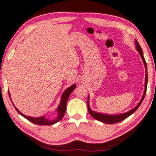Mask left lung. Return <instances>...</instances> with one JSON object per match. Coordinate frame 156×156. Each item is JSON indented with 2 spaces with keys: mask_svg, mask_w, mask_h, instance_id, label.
I'll use <instances>...</instances> for the list:
<instances>
[{
  "mask_svg": "<svg viewBox=\"0 0 156 156\" xmlns=\"http://www.w3.org/2000/svg\"><path fill=\"white\" fill-rule=\"evenodd\" d=\"M135 44L136 46V50L138 51L139 54H140L141 56V58H142L143 63H144L145 65V90H144V92H143V97L141 98V100L140 102H139L138 104H137L136 106L134 108H133L132 110L127 111V112H125V113H121V114H118V115H109V114H104V113H100V112H94L91 110L90 107V96H88V99H87V106H88V110L89 112L90 113V115H92V117H93L95 120L100 121V122L106 123V124H113V123H117L119 122H121L123 120H125V118H128L130 115L133 114L135 111L137 110V108L140 107V105H141V103L144 100L145 93H146V90H147V64L146 62H145L144 56H143V52L142 48H141L140 44H139L138 42L136 39H135Z\"/></svg>",
  "mask_w": 156,
  "mask_h": 156,
  "instance_id": "left-lung-1",
  "label": "left lung"
}]
</instances>
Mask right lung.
<instances>
[{
  "label": "right lung",
  "instance_id": "add662e5",
  "mask_svg": "<svg viewBox=\"0 0 156 156\" xmlns=\"http://www.w3.org/2000/svg\"><path fill=\"white\" fill-rule=\"evenodd\" d=\"M76 88V84H72V86L69 87L66 89V90L62 93V97H61V101L59 105H58L57 109H56V111L57 112V115L56 117L53 118V119H50L48 118L47 117H46L45 115H42L41 117H38V118H33V117H30V116H26V115H23V113L20 112V111L18 110L17 108L14 106L13 103V106L15 108L16 110L19 113L21 116H23V118H25L26 119H27L28 120H29L30 122L34 123V124L36 125H54L55 123L58 122V121H60L62 120V118L64 117V113H65L66 111V103H67V100L69 98V95L72 92L74 89ZM9 95L10 97V99H11V94H10V92H9ZM12 102V101H11Z\"/></svg>",
  "mask_w": 156,
  "mask_h": 156
}]
</instances>
